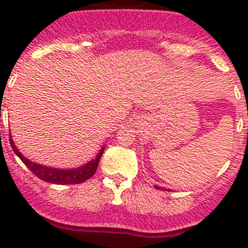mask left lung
Instances as JSON below:
<instances>
[{"label": "left lung", "instance_id": "obj_1", "mask_svg": "<svg viewBox=\"0 0 248 248\" xmlns=\"http://www.w3.org/2000/svg\"><path fill=\"white\" fill-rule=\"evenodd\" d=\"M155 189H157V190H165V189H164V187H161V186H156V185H155Z\"/></svg>", "mask_w": 248, "mask_h": 248}]
</instances>
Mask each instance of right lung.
<instances>
[{
	"mask_svg": "<svg viewBox=\"0 0 248 248\" xmlns=\"http://www.w3.org/2000/svg\"><path fill=\"white\" fill-rule=\"evenodd\" d=\"M11 146H12L13 151L16 153L17 156L23 161L26 166L30 169L31 171L33 172L36 176H38L41 180L46 181V183L50 184H59V185H65V184H80L84 183L85 180H88L89 177L93 176L97 171L98 164H99L100 156H102L103 151H104L105 146H102V149L99 150L98 155L95 156V159L91 160L87 164L82 166H78L76 169H58V168H50V166L41 165V164H37L34 161H31L27 157L23 156V155L19 153L18 149L16 148L15 143H13L12 137L10 138Z\"/></svg>",
	"mask_w": 248,
	"mask_h": 248,
	"instance_id": "obj_1",
	"label": "right lung"
}]
</instances>
